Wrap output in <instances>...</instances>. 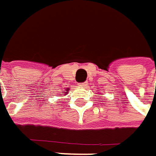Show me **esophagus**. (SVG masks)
Listing matches in <instances>:
<instances>
[{
  "mask_svg": "<svg viewBox=\"0 0 156 156\" xmlns=\"http://www.w3.org/2000/svg\"><path fill=\"white\" fill-rule=\"evenodd\" d=\"M78 86L81 87H86L87 86V82H83V83H78Z\"/></svg>",
  "mask_w": 156,
  "mask_h": 156,
  "instance_id": "34e87169",
  "label": "esophagus"
}]
</instances>
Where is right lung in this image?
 <instances>
[{"instance_id": "obj_1", "label": "right lung", "mask_w": 156, "mask_h": 156, "mask_svg": "<svg viewBox=\"0 0 156 156\" xmlns=\"http://www.w3.org/2000/svg\"><path fill=\"white\" fill-rule=\"evenodd\" d=\"M66 91H68V89H67V90H66Z\"/></svg>"}]
</instances>
